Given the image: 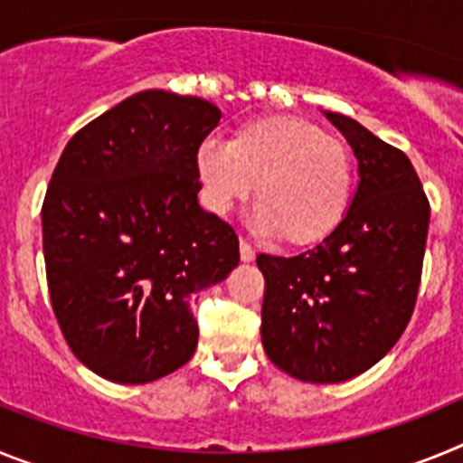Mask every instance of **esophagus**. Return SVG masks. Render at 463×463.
Here are the masks:
<instances>
[{
	"label": "esophagus",
	"mask_w": 463,
	"mask_h": 463,
	"mask_svg": "<svg viewBox=\"0 0 463 463\" xmlns=\"http://www.w3.org/2000/svg\"><path fill=\"white\" fill-rule=\"evenodd\" d=\"M255 248L248 241H241V260L243 261H255Z\"/></svg>",
	"instance_id": "esophagus-1"
}]
</instances>
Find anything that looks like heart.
I'll return each mask as SVG.
<instances>
[{
	"label": "heart",
	"instance_id": "obj_1",
	"mask_svg": "<svg viewBox=\"0 0 463 463\" xmlns=\"http://www.w3.org/2000/svg\"><path fill=\"white\" fill-rule=\"evenodd\" d=\"M196 174L218 215L255 188L257 224L273 241L304 248L329 239L354 194V157L343 138L297 116H264L239 125L229 141L196 150Z\"/></svg>",
	"mask_w": 463,
	"mask_h": 463
}]
</instances>
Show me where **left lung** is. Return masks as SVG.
I'll return each mask as SVG.
<instances>
[{"label":"left lung","instance_id":"8db88e82","mask_svg":"<svg viewBox=\"0 0 463 463\" xmlns=\"http://www.w3.org/2000/svg\"><path fill=\"white\" fill-rule=\"evenodd\" d=\"M359 185L341 227L297 257L260 255L261 343L304 383H343L390 353L415 310L429 199L406 153L341 113Z\"/></svg>","mask_w":463,"mask_h":463}]
</instances>
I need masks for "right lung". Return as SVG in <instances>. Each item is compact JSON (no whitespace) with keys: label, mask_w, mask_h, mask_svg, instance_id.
<instances>
[{"label":"right lung","mask_w":463,"mask_h":463,"mask_svg":"<svg viewBox=\"0 0 463 463\" xmlns=\"http://www.w3.org/2000/svg\"><path fill=\"white\" fill-rule=\"evenodd\" d=\"M218 106L132 94L73 134L41 208L52 313L76 359L143 384L192 359V301L239 267V236L202 211L196 150Z\"/></svg>","instance_id":"obj_1"}]
</instances>
